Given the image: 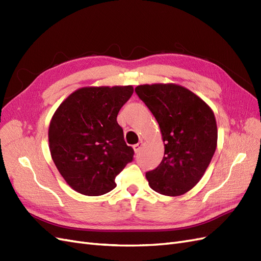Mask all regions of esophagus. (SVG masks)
<instances>
[{
  "label": "esophagus",
  "instance_id": "esophagus-1",
  "mask_svg": "<svg viewBox=\"0 0 261 261\" xmlns=\"http://www.w3.org/2000/svg\"><path fill=\"white\" fill-rule=\"evenodd\" d=\"M142 144H143L142 141H140L139 143H137V144L133 145V150H135V152H136V153H138V152L140 151V148H141V146H142Z\"/></svg>",
  "mask_w": 261,
  "mask_h": 261
}]
</instances>
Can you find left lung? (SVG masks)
<instances>
[{"label": "left lung", "mask_w": 261, "mask_h": 261, "mask_svg": "<svg viewBox=\"0 0 261 261\" xmlns=\"http://www.w3.org/2000/svg\"><path fill=\"white\" fill-rule=\"evenodd\" d=\"M136 93L158 121L165 147L160 165L145 174L148 185L161 195H184L202 178L217 148L213 111L180 85H139Z\"/></svg>", "instance_id": "left-lung-1"}]
</instances>
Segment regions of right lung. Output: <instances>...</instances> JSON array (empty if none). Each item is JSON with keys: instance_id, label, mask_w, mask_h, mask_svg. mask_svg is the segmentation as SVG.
<instances>
[{"instance_id": "add662e5", "label": "right lung", "mask_w": 261, "mask_h": 261, "mask_svg": "<svg viewBox=\"0 0 261 261\" xmlns=\"http://www.w3.org/2000/svg\"><path fill=\"white\" fill-rule=\"evenodd\" d=\"M133 87H82L56 110L49 125V148L59 173L85 196H101L116 187L115 178L135 151L125 144L117 122Z\"/></svg>"}]
</instances>
